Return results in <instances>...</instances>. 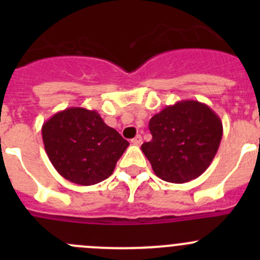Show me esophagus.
Instances as JSON below:
<instances>
[{"instance_id":"esophagus-1","label":"esophagus","mask_w":260,"mask_h":260,"mask_svg":"<svg viewBox=\"0 0 260 260\" xmlns=\"http://www.w3.org/2000/svg\"><path fill=\"white\" fill-rule=\"evenodd\" d=\"M132 143L135 146H140L141 143H142V137H141V135L136 136V137L132 140Z\"/></svg>"}]
</instances>
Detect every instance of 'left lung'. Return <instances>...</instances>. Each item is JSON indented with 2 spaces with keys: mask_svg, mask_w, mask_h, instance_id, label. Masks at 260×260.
Listing matches in <instances>:
<instances>
[{
  "mask_svg": "<svg viewBox=\"0 0 260 260\" xmlns=\"http://www.w3.org/2000/svg\"><path fill=\"white\" fill-rule=\"evenodd\" d=\"M152 140L141 148L154 174L164 181L183 183L206 171L219 149L222 123L198 101L167 106L149 120Z\"/></svg>",
  "mask_w": 260,
  "mask_h": 260,
  "instance_id": "1",
  "label": "left lung"
}]
</instances>
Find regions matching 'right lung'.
<instances>
[{
	"label": "right lung",
	"instance_id": "obj_1",
	"mask_svg": "<svg viewBox=\"0 0 260 260\" xmlns=\"http://www.w3.org/2000/svg\"><path fill=\"white\" fill-rule=\"evenodd\" d=\"M43 141L50 162L64 179L90 186L108 179L129 146L96 111L72 107L43 124Z\"/></svg>",
	"mask_w": 260,
	"mask_h": 260
}]
</instances>
